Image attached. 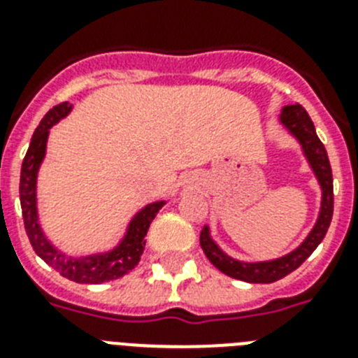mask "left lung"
I'll use <instances>...</instances> for the list:
<instances>
[{
	"instance_id": "obj_1",
	"label": "left lung",
	"mask_w": 358,
	"mask_h": 358,
	"mask_svg": "<svg viewBox=\"0 0 358 358\" xmlns=\"http://www.w3.org/2000/svg\"><path fill=\"white\" fill-rule=\"evenodd\" d=\"M280 122L301 143L306 159L310 163L312 171H314L317 182L322 185V210H320V217H317L314 229L310 230V234L306 236L305 241L297 249L292 250L289 255L282 256V258L269 262L247 264V262H239L234 260V258H230L213 241L212 236H210V229L204 227L201 232V247L208 260L212 262L213 266L217 267L219 271H223L224 275L238 278V280H245V282L269 284L278 280V278L286 277L292 271H295L316 250L317 245L322 243V239L327 234L331 219H333V171H331L327 150H325V146H323V143L317 137L314 122H312V119L305 111V108L299 106V103L286 106L282 109V113H280Z\"/></svg>"
}]
</instances>
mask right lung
<instances>
[{"instance_id": "1", "label": "right lung", "mask_w": 358, "mask_h": 358, "mask_svg": "<svg viewBox=\"0 0 358 358\" xmlns=\"http://www.w3.org/2000/svg\"><path fill=\"white\" fill-rule=\"evenodd\" d=\"M69 102H63L50 109L44 119L41 120L38 128L31 137L29 148L22 163V173H20V204H22V215L27 238H29L33 249L48 266H52L64 278L81 284H102L124 277L126 273L134 269L141 260V255L145 250L146 232L150 227L152 219L163 208L165 202H152L148 206L141 210L128 227V232L124 236L113 250L102 252V255H91L74 258V256L63 255L61 250L53 247L42 232L38 224V213H36V174L41 167L44 154H46V141L50 128L59 120L64 119L70 113Z\"/></svg>"}]
</instances>
